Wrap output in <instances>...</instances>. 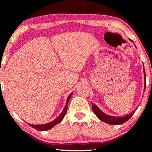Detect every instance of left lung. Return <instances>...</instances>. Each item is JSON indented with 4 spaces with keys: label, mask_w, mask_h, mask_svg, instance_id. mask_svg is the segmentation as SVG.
Masks as SVG:
<instances>
[{
    "label": "left lung",
    "mask_w": 152,
    "mask_h": 152,
    "mask_svg": "<svg viewBox=\"0 0 152 152\" xmlns=\"http://www.w3.org/2000/svg\"><path fill=\"white\" fill-rule=\"evenodd\" d=\"M130 41H132V40H130ZM144 80H145L144 86H146V74H145V71H144ZM145 88L146 87H144V90H145ZM92 109H93L94 112L95 113L97 117H98L101 121L106 122V123L109 124H111V125L121 124L125 123V122L128 121V120L132 117V115L134 114V111H133L132 113H130L129 114H127L124 116L116 117V116H109V115H107L104 114V112H102L98 106L96 105V104H94V103H92Z\"/></svg>",
    "instance_id": "1"
}]
</instances>
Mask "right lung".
Returning <instances> with one entry per match:
<instances>
[{"mask_svg": "<svg viewBox=\"0 0 152 152\" xmlns=\"http://www.w3.org/2000/svg\"><path fill=\"white\" fill-rule=\"evenodd\" d=\"M72 94H73V93H71V94H70V95L69 96V97H68V99H67V101H66V106H65V107H64V110H63L62 112L61 113V114L59 115L58 117L56 118L54 121H51V122H49V123H48V124H46L33 125V124H28L30 125L31 127L36 129L38 130V131H46V130H49L51 128H53V127L55 126V125L58 124V123H60V122L63 120V118H64V116H65V115L66 114V111H67L68 103H69V101H70V99H71V96H72Z\"/></svg>", "mask_w": 152, "mask_h": 152, "instance_id": "add662e5", "label": "right lung"}]
</instances>
